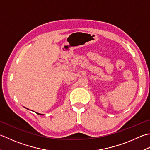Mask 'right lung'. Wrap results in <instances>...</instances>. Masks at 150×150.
Listing matches in <instances>:
<instances>
[{
	"label": "right lung",
	"mask_w": 150,
	"mask_h": 150,
	"mask_svg": "<svg viewBox=\"0 0 150 150\" xmlns=\"http://www.w3.org/2000/svg\"><path fill=\"white\" fill-rule=\"evenodd\" d=\"M26 109H28V108H26ZM36 113H37V114H38V115H42V114H40V113H38V112H36Z\"/></svg>",
	"instance_id": "1"
}]
</instances>
